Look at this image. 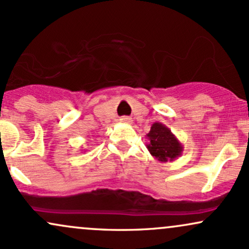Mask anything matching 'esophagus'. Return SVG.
Returning <instances> with one entry per match:
<instances>
[{
  "label": "esophagus",
  "mask_w": 249,
  "mask_h": 249,
  "mask_svg": "<svg viewBox=\"0 0 249 249\" xmlns=\"http://www.w3.org/2000/svg\"><path fill=\"white\" fill-rule=\"evenodd\" d=\"M121 122L122 123H126V124H128V123H131V118H127V117H123V118H121Z\"/></svg>",
  "instance_id": "esophagus-1"
}]
</instances>
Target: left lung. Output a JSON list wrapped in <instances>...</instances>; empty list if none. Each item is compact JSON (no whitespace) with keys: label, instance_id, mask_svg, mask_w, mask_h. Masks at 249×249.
Here are the masks:
<instances>
[{"label":"left lung","instance_id":"8db88e82","mask_svg":"<svg viewBox=\"0 0 249 249\" xmlns=\"http://www.w3.org/2000/svg\"><path fill=\"white\" fill-rule=\"evenodd\" d=\"M148 152L160 162L174 161L182 154L184 147L166 125L156 122L146 134Z\"/></svg>","mask_w":249,"mask_h":249}]
</instances>
